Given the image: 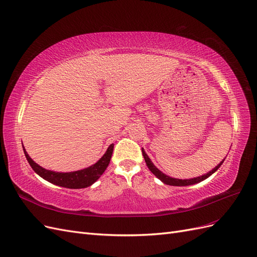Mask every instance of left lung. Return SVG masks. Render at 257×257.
Here are the masks:
<instances>
[{"mask_svg":"<svg viewBox=\"0 0 257 257\" xmlns=\"http://www.w3.org/2000/svg\"><path fill=\"white\" fill-rule=\"evenodd\" d=\"M142 151H143V155H144L145 161H146V164H147L148 168H149V169L151 170V173H152L154 176H157V177L160 179V180L164 182L165 184H168V185H174V186H185V185H192V184H195V183H198V182H200V181L205 180V179H207L208 177L211 176L213 173H215L216 170L220 168V166L223 164V162H224V160H225V159H224V160L220 163L219 165L215 166V168H213V169L211 170V172H209L208 174H206V175H204V176H200V177H197V178H193V179H185V180H181V179L170 178V177H168V176H166V175L163 174V173L161 172V170H159L157 167H155V166L153 165V163L150 161L149 157H148V155L146 154L145 150L143 149Z\"/></svg>","mask_w":257,"mask_h":257,"instance_id":"1","label":"left lung"}]
</instances>
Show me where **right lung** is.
<instances>
[{
    "label": "right lung",
    "mask_w": 257,
    "mask_h": 257,
    "mask_svg": "<svg viewBox=\"0 0 257 257\" xmlns=\"http://www.w3.org/2000/svg\"><path fill=\"white\" fill-rule=\"evenodd\" d=\"M112 151L113 144L108 147L106 153L95 163L94 165L72 173H56L37 165L36 163L29 157L25 147H23V152H25L29 164L38 176H41L45 180L49 181L50 183L59 186H63V188L67 189H83L94 183L97 179L103 175L108 164H109Z\"/></svg>",
    "instance_id": "1"
}]
</instances>
